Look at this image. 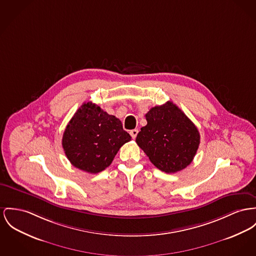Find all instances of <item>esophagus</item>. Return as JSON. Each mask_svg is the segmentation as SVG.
Returning <instances> with one entry per match:
<instances>
[{
	"label": "esophagus",
	"mask_w": 256,
	"mask_h": 256,
	"mask_svg": "<svg viewBox=\"0 0 256 256\" xmlns=\"http://www.w3.org/2000/svg\"><path fill=\"white\" fill-rule=\"evenodd\" d=\"M138 129H134V130H131V131H130V135L132 136L133 138H136V135H138Z\"/></svg>",
	"instance_id": "34e87169"
}]
</instances>
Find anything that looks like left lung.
<instances>
[{"instance_id":"1","label":"left lung","mask_w":256,"mask_h":256,"mask_svg":"<svg viewBox=\"0 0 256 256\" xmlns=\"http://www.w3.org/2000/svg\"><path fill=\"white\" fill-rule=\"evenodd\" d=\"M146 120L148 124L140 128L136 142L154 166L168 174L186 168L200 144L194 123L170 101L152 108Z\"/></svg>"}]
</instances>
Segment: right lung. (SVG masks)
Returning <instances> with one entry per match:
<instances>
[{
    "mask_svg": "<svg viewBox=\"0 0 256 256\" xmlns=\"http://www.w3.org/2000/svg\"><path fill=\"white\" fill-rule=\"evenodd\" d=\"M131 140L122 123L92 102H84L65 129L62 146L72 166L90 174L108 167L120 148Z\"/></svg>",
    "mask_w": 256,
    "mask_h": 256,
    "instance_id": "right-lung-1",
    "label": "right lung"
}]
</instances>
